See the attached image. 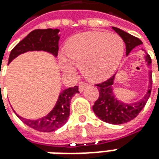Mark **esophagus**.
<instances>
[{
    "label": "esophagus",
    "instance_id": "1",
    "mask_svg": "<svg viewBox=\"0 0 159 159\" xmlns=\"http://www.w3.org/2000/svg\"><path fill=\"white\" fill-rule=\"evenodd\" d=\"M86 86H87V84H85V83H82V84H79V91L80 92L84 91V90Z\"/></svg>",
    "mask_w": 159,
    "mask_h": 159
}]
</instances>
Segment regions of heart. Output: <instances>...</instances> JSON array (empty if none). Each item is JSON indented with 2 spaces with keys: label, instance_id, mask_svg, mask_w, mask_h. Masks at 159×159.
I'll use <instances>...</instances> for the list:
<instances>
[{
  "label": "heart",
  "instance_id": "obj_1",
  "mask_svg": "<svg viewBox=\"0 0 159 159\" xmlns=\"http://www.w3.org/2000/svg\"><path fill=\"white\" fill-rule=\"evenodd\" d=\"M124 53V42L115 33L88 31L70 38L61 58L63 70L75 74V66L82 67L87 79L101 82L117 69Z\"/></svg>",
  "mask_w": 159,
  "mask_h": 159
}]
</instances>
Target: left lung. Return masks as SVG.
<instances>
[{
    "label": "left lung",
    "instance_id": "8db88e82",
    "mask_svg": "<svg viewBox=\"0 0 159 159\" xmlns=\"http://www.w3.org/2000/svg\"><path fill=\"white\" fill-rule=\"evenodd\" d=\"M112 29L121 37L126 45V55H129L134 47L143 44L138 38L129 34L128 32L120 30L116 27H112ZM145 61H147L148 66H151V59L147 54L145 56ZM115 75L110 77L107 81L101 84H96L99 91V97L94 103L92 107L93 112H95L98 117L101 120L110 124H123L132 120L136 117L139 112L144 107L146 102L148 101L151 95V88H152V76L150 71V85L148 91L140 101L132 104H126L120 102L115 98L112 92V84L114 83Z\"/></svg>",
    "mask_w": 159,
    "mask_h": 159
}]
</instances>
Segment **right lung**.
<instances>
[{
	"instance_id": "add662e5",
	"label": "right lung",
	"mask_w": 159,
	"mask_h": 159,
	"mask_svg": "<svg viewBox=\"0 0 159 159\" xmlns=\"http://www.w3.org/2000/svg\"><path fill=\"white\" fill-rule=\"evenodd\" d=\"M59 31L58 29H38L32 30L11 50L8 57V63L11 62V61L18 55L28 51H46L56 57L59 50ZM76 93H79L78 86L62 90L59 95L55 107L47 116L41 119L27 120L16 113V114L24 123L31 129L40 132H52L61 128L67 122L70 112V101Z\"/></svg>"
}]
</instances>
